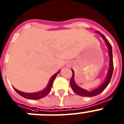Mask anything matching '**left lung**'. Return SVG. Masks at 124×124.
I'll return each instance as SVG.
<instances>
[{
  "mask_svg": "<svg viewBox=\"0 0 124 124\" xmlns=\"http://www.w3.org/2000/svg\"><path fill=\"white\" fill-rule=\"evenodd\" d=\"M96 33L100 34L101 36L102 37V38L104 39L105 41V44L107 45V47L108 49V55H109V67H108V70L107 72V76L105 77V79L104 82L102 83V84L100 85L98 87L95 88L93 90H91V91H88V90L84 89L77 85L75 82L74 80V70L71 69L72 71V76L70 79V86L72 90H74V92L78 94V95L82 97H93L99 94L101 92L107 87V85L109 84L110 81L111 80L112 76L113 70H114V64H113V56H112V46L109 42L108 41V40L105 38V37L102 34H101V32L99 31H96Z\"/></svg>",
  "mask_w": 124,
  "mask_h": 124,
  "instance_id": "obj_1",
  "label": "left lung"
}]
</instances>
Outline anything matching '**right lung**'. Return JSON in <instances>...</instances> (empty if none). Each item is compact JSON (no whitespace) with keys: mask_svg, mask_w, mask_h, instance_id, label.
Wrapping results in <instances>:
<instances>
[{"mask_svg":"<svg viewBox=\"0 0 124 124\" xmlns=\"http://www.w3.org/2000/svg\"><path fill=\"white\" fill-rule=\"evenodd\" d=\"M61 70H59L57 72L55 73L54 75L50 78L49 80V83L47 84V87L43 90H40L39 92H34V93H26V92H21L20 90H18L17 89H15L14 87V89L16 91L17 93H19L20 95H21L23 97L25 98V99H32V100H37L40 99H42V98L46 97L49 92H50L51 90L52 86V84H53V82L54 81L55 78L56 76L57 75V74L60 72Z\"/></svg>","mask_w":124,"mask_h":124,"instance_id":"add662e5","label":"right lung"}]
</instances>
